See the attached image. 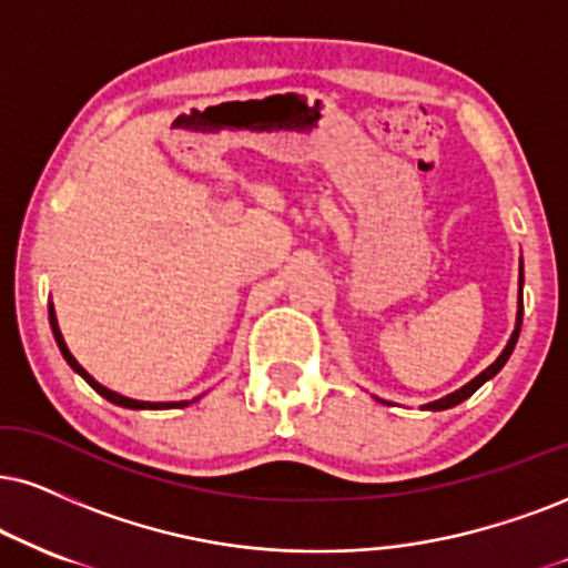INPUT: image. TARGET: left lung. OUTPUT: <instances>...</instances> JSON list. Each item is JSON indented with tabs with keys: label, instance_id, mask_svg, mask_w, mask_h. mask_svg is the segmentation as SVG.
Wrapping results in <instances>:
<instances>
[{
	"label": "left lung",
	"instance_id": "8db88e82",
	"mask_svg": "<svg viewBox=\"0 0 568 568\" xmlns=\"http://www.w3.org/2000/svg\"><path fill=\"white\" fill-rule=\"evenodd\" d=\"M521 284H524V268H521ZM521 316H524V300H521V295H519V318H516V332L510 334V339H508V345H506V349H503L500 353V358L493 363V366L489 368H485L481 371V374L477 376V379H471L466 384V387H460L458 392H453V395H447V397H443V400H434V403H429V405H424L426 410H445V408H453V405H458V403H464L466 397H471L474 392H477L481 384H485L487 379H493L495 374H498V371L506 366V361L510 358V353H514V347H516V339H519V332H521Z\"/></svg>",
	"mask_w": 568,
	"mask_h": 568
}]
</instances>
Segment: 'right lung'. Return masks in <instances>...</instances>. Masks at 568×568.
I'll return each mask as SVG.
<instances>
[{"label":"right lung","instance_id":"obj_1","mask_svg":"<svg viewBox=\"0 0 568 568\" xmlns=\"http://www.w3.org/2000/svg\"><path fill=\"white\" fill-rule=\"evenodd\" d=\"M49 324H52V332H54V339H58V347H60V353H62V358L68 361V366L75 371V374H81L83 379H87V384L94 392H100V395L104 397V400H110V403H115V405H123V408H146V410H163V408H184V405H189V400H184V403H142V400H131V397H123V395H118V392H113V389H108V387H102L100 382H94L91 379V376L87 374V371H83L81 366H79V361L73 358V355L68 353V347H65V342H62V334H60V328H58V318H54V311H52V305H49Z\"/></svg>","mask_w":568,"mask_h":568}]
</instances>
